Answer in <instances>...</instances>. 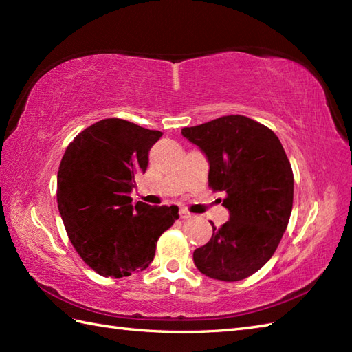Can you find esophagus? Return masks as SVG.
Wrapping results in <instances>:
<instances>
[{
	"label": "esophagus",
	"mask_w": 352,
	"mask_h": 352,
	"mask_svg": "<svg viewBox=\"0 0 352 352\" xmlns=\"http://www.w3.org/2000/svg\"><path fill=\"white\" fill-rule=\"evenodd\" d=\"M180 218H182V219L192 218V213L188 210V208H180Z\"/></svg>",
	"instance_id": "34e87169"
}]
</instances>
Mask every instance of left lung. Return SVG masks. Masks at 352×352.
I'll use <instances>...</instances> for the list:
<instances>
[{
  "instance_id": "1",
  "label": "left lung",
  "mask_w": 352,
  "mask_h": 352,
  "mask_svg": "<svg viewBox=\"0 0 352 352\" xmlns=\"http://www.w3.org/2000/svg\"><path fill=\"white\" fill-rule=\"evenodd\" d=\"M182 134L201 148L208 186L226 192L230 219L213 227L212 239L193 251V261L210 278L241 281L274 256L294 206V172L276 134L254 119L230 115Z\"/></svg>"
}]
</instances>
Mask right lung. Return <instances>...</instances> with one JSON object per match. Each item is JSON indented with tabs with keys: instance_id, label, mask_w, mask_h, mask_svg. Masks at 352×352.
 Instances as JSON below:
<instances>
[{
	"instance_id": "1",
	"label": "right lung",
	"mask_w": 352,
	"mask_h": 352,
	"mask_svg": "<svg viewBox=\"0 0 352 352\" xmlns=\"http://www.w3.org/2000/svg\"><path fill=\"white\" fill-rule=\"evenodd\" d=\"M162 131L119 118L95 122L66 148L57 172V206L78 256L102 276H130L151 263L177 206L131 204L134 175Z\"/></svg>"
}]
</instances>
